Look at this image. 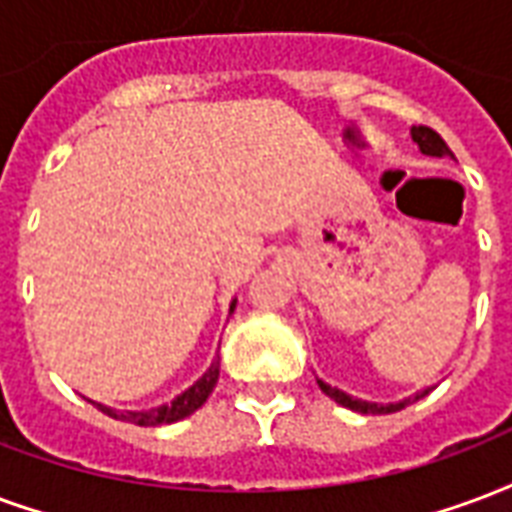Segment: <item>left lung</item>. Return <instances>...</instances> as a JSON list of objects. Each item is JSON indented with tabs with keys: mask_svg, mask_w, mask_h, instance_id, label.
Wrapping results in <instances>:
<instances>
[{
	"mask_svg": "<svg viewBox=\"0 0 512 512\" xmlns=\"http://www.w3.org/2000/svg\"><path fill=\"white\" fill-rule=\"evenodd\" d=\"M412 140L418 143L423 154H431V157H442V154H450L448 143L439 138L437 132L431 130V127H426V124H415V127H412ZM317 385H320V391H323L325 396H331L336 404H342V407H347V410L363 412V415H388V412H399V410H404L407 404H415V401L423 399V396H429V391H431V388H429V391L415 393V396L399 401V404H372V401L352 399V396L342 393L339 388H331V385H328V382H323V380H317Z\"/></svg>",
	"mask_w": 512,
	"mask_h": 512,
	"instance_id": "1",
	"label": "left lung"
}]
</instances>
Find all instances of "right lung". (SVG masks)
Returning a JSON list of instances; mask_svg holds the SVG:
<instances>
[{"label": "right lung", "instance_id": "1", "mask_svg": "<svg viewBox=\"0 0 512 512\" xmlns=\"http://www.w3.org/2000/svg\"><path fill=\"white\" fill-rule=\"evenodd\" d=\"M236 309V301L230 306V312ZM219 380V358L211 363V369H208L203 377H200L189 391H184L179 399H173L170 404H162L157 410H146V412H119V410H111V407H102L97 404V410H102L105 415H111L116 420H124V423H135V426H162V423H176V420L187 418L192 415L195 410H200L206 399L211 396L214 391V385Z\"/></svg>", "mask_w": 512, "mask_h": 512}]
</instances>
